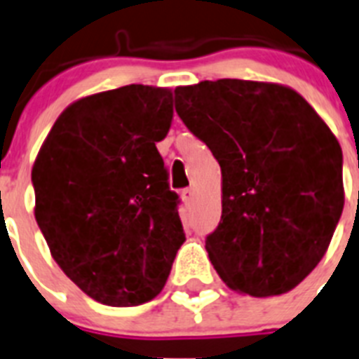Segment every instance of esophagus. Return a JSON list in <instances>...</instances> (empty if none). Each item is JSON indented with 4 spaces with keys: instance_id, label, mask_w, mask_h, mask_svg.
I'll return each mask as SVG.
<instances>
[{
    "instance_id": "obj_1",
    "label": "esophagus",
    "mask_w": 359,
    "mask_h": 359,
    "mask_svg": "<svg viewBox=\"0 0 359 359\" xmlns=\"http://www.w3.org/2000/svg\"><path fill=\"white\" fill-rule=\"evenodd\" d=\"M180 199L184 201V203H189V201L194 199V188L180 189Z\"/></svg>"
}]
</instances>
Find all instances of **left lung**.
<instances>
[{"label": "left lung", "mask_w": 359, "mask_h": 359, "mask_svg": "<svg viewBox=\"0 0 359 359\" xmlns=\"http://www.w3.org/2000/svg\"><path fill=\"white\" fill-rule=\"evenodd\" d=\"M175 110L223 175V212L206 236L229 287L282 295L321 262L339 223V142L295 90L240 79L175 88Z\"/></svg>", "instance_id": "obj_1"}]
</instances>
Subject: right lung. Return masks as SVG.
I'll list each match as a JSON object with an SVG mask.
<instances>
[{"label":"right lung","mask_w":359,"mask_h":359,"mask_svg":"<svg viewBox=\"0 0 359 359\" xmlns=\"http://www.w3.org/2000/svg\"><path fill=\"white\" fill-rule=\"evenodd\" d=\"M168 88L129 84L69 104L34 160V217L69 280L101 304L158 295L186 236L156 149Z\"/></svg>","instance_id":"obj_1"}]
</instances>
